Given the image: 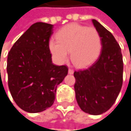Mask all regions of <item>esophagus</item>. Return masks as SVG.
Instances as JSON below:
<instances>
[{
    "label": "esophagus",
    "mask_w": 131,
    "mask_h": 131,
    "mask_svg": "<svg viewBox=\"0 0 131 131\" xmlns=\"http://www.w3.org/2000/svg\"><path fill=\"white\" fill-rule=\"evenodd\" d=\"M68 73H69L70 74H74V70H73V69H71V68H69V70H68Z\"/></svg>",
    "instance_id": "1"
}]
</instances>
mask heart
Returning <instances> with one entry per match:
<instances>
[{
    "instance_id": "1",
    "label": "heart",
    "mask_w": 131,
    "mask_h": 131,
    "mask_svg": "<svg viewBox=\"0 0 131 131\" xmlns=\"http://www.w3.org/2000/svg\"><path fill=\"white\" fill-rule=\"evenodd\" d=\"M56 39L49 42V48L60 63L68 61L70 51L74 64L84 68L95 61L101 53V36L93 27L68 24L57 32Z\"/></svg>"
}]
</instances>
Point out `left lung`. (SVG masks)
Returning a JSON list of instances; mask_svg holds the SVG:
<instances>
[{"label":"left lung","mask_w":131,"mask_h":131,"mask_svg":"<svg viewBox=\"0 0 131 131\" xmlns=\"http://www.w3.org/2000/svg\"><path fill=\"white\" fill-rule=\"evenodd\" d=\"M92 22L101 36L102 50L91 66L74 71V91L82 111L99 115L111 108L121 90L124 62L121 49L112 33L96 20Z\"/></svg>","instance_id":"obj_1"}]
</instances>
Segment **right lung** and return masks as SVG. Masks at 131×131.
I'll use <instances>...</instances> for the list:
<instances>
[{
	"instance_id": "add662e5",
	"label": "right lung",
	"mask_w": 131,
	"mask_h": 131,
	"mask_svg": "<svg viewBox=\"0 0 131 131\" xmlns=\"http://www.w3.org/2000/svg\"><path fill=\"white\" fill-rule=\"evenodd\" d=\"M53 25H32L7 55L8 88L15 103L28 113H39L54 102L57 85L68 73L66 65L52 63L49 39Z\"/></svg>"
}]
</instances>
